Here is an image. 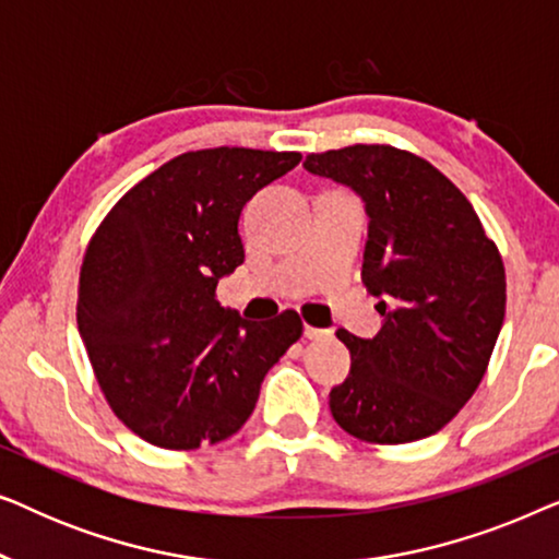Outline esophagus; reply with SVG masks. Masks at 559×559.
Wrapping results in <instances>:
<instances>
[{"label":"esophagus","instance_id":"34e87169","mask_svg":"<svg viewBox=\"0 0 559 559\" xmlns=\"http://www.w3.org/2000/svg\"><path fill=\"white\" fill-rule=\"evenodd\" d=\"M333 331H325V328H316V325H305V338L310 341H320V338H331Z\"/></svg>","mask_w":559,"mask_h":559}]
</instances>
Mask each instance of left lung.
<instances>
[{
  "label": "left lung",
  "instance_id": "left-lung-1",
  "mask_svg": "<svg viewBox=\"0 0 559 559\" xmlns=\"http://www.w3.org/2000/svg\"><path fill=\"white\" fill-rule=\"evenodd\" d=\"M310 173L350 186L369 213L361 280L381 297L377 338L335 333L350 371L331 415L371 445L442 430L476 392L507 312V272L468 198L427 159L392 144L310 152Z\"/></svg>",
  "mask_w": 559,
  "mask_h": 559
}]
</instances>
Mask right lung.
I'll return each mask as SVG.
<instances>
[{
    "mask_svg": "<svg viewBox=\"0 0 559 559\" xmlns=\"http://www.w3.org/2000/svg\"><path fill=\"white\" fill-rule=\"evenodd\" d=\"M300 152H182L114 203L79 277L81 338L114 415L150 445L198 450L231 438L264 373L302 335L295 310L251 323L216 300L243 262L239 216Z\"/></svg>",
    "mask_w": 559,
    "mask_h": 559,
    "instance_id": "add662e5",
    "label": "right lung"
}]
</instances>
